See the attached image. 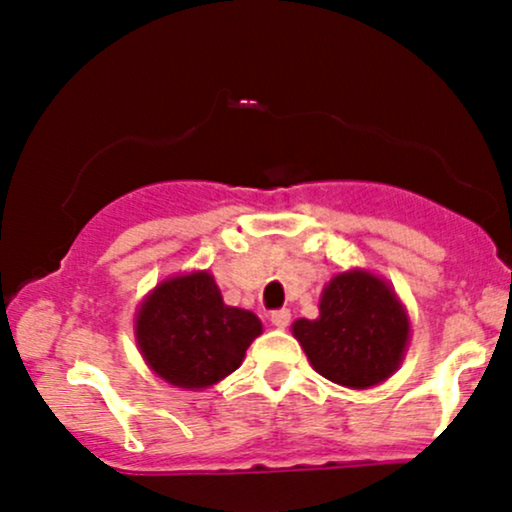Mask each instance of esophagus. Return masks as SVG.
<instances>
[{
    "label": "esophagus",
    "instance_id": "1",
    "mask_svg": "<svg viewBox=\"0 0 512 512\" xmlns=\"http://www.w3.org/2000/svg\"><path fill=\"white\" fill-rule=\"evenodd\" d=\"M269 320H272L274 327H279V330H284V327H289L291 322V310H274L272 315H269Z\"/></svg>",
    "mask_w": 512,
    "mask_h": 512
}]
</instances>
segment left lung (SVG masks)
Returning <instances> with one entry per match:
<instances>
[{
	"instance_id": "1",
	"label": "left lung",
	"mask_w": 512,
	"mask_h": 512,
	"mask_svg": "<svg viewBox=\"0 0 512 512\" xmlns=\"http://www.w3.org/2000/svg\"><path fill=\"white\" fill-rule=\"evenodd\" d=\"M317 308L315 320L301 317L291 332L322 378L368 390L402 366L411 320L383 276L358 267L334 274Z\"/></svg>"
}]
</instances>
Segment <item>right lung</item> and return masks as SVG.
<instances>
[{"label": "right lung", "instance_id": "1", "mask_svg": "<svg viewBox=\"0 0 512 512\" xmlns=\"http://www.w3.org/2000/svg\"><path fill=\"white\" fill-rule=\"evenodd\" d=\"M260 334V317L223 303L207 269L163 279L134 313V339L146 366L182 390L221 383Z\"/></svg>", "mask_w": 512, "mask_h": 512}]
</instances>
